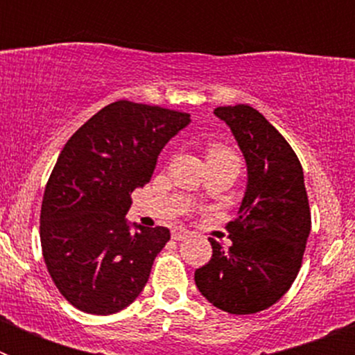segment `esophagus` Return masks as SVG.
<instances>
[{
  "label": "esophagus",
  "instance_id": "esophagus-1",
  "mask_svg": "<svg viewBox=\"0 0 355 355\" xmlns=\"http://www.w3.org/2000/svg\"><path fill=\"white\" fill-rule=\"evenodd\" d=\"M188 234L190 233H188L187 229H181V227H175L174 231H172V238H174V240H184Z\"/></svg>",
  "mask_w": 355,
  "mask_h": 355
}]
</instances>
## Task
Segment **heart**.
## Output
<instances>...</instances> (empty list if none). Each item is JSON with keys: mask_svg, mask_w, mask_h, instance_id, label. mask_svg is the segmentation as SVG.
Here are the masks:
<instances>
[{"mask_svg": "<svg viewBox=\"0 0 355 355\" xmlns=\"http://www.w3.org/2000/svg\"><path fill=\"white\" fill-rule=\"evenodd\" d=\"M206 158H208L209 165H231L236 171H240L241 167L240 156L233 149H229V147L222 146V144H211L208 147Z\"/></svg>", "mask_w": 355, "mask_h": 355, "instance_id": "heart-1", "label": "heart"}]
</instances>
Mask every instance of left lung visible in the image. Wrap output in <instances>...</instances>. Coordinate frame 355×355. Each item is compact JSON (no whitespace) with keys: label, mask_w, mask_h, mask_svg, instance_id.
Returning <instances> with one entry per match:
<instances>
[{"label":"left lung","mask_w":355,"mask_h":355,"mask_svg":"<svg viewBox=\"0 0 355 355\" xmlns=\"http://www.w3.org/2000/svg\"><path fill=\"white\" fill-rule=\"evenodd\" d=\"M245 156L249 181L240 211L225 229L231 245L209 238L213 256L196 270L199 291L231 315L274 306L302 265L311 209L299 158L284 137L249 105L218 106Z\"/></svg>","instance_id":"left-lung-1"}]
</instances>
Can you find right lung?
<instances>
[{
    "label": "right lung",
    "instance_id": "obj_1",
    "mask_svg": "<svg viewBox=\"0 0 355 355\" xmlns=\"http://www.w3.org/2000/svg\"><path fill=\"white\" fill-rule=\"evenodd\" d=\"M188 122L183 112L122 99L62 149L44 190L40 245L53 283L80 311L114 315L146 286L171 231L137 225L131 233L124 215L135 188L150 181L159 150Z\"/></svg>",
    "mask_w": 355,
    "mask_h": 355
}]
</instances>
